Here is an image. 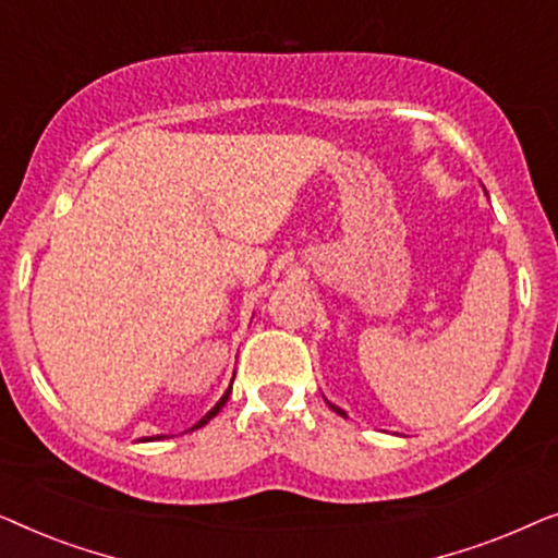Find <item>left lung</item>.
Wrapping results in <instances>:
<instances>
[{"label": "left lung", "instance_id": "left-lung-1", "mask_svg": "<svg viewBox=\"0 0 558 558\" xmlns=\"http://www.w3.org/2000/svg\"><path fill=\"white\" fill-rule=\"evenodd\" d=\"M327 403H330V401H327ZM330 409L335 411V414H340V416H348V414H345V411H342L340 407H335V403H330Z\"/></svg>", "mask_w": 558, "mask_h": 558}]
</instances>
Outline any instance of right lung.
Instances as JSON below:
<instances>
[{"label":"right lung","mask_w":558,"mask_h":558,"mask_svg":"<svg viewBox=\"0 0 558 558\" xmlns=\"http://www.w3.org/2000/svg\"><path fill=\"white\" fill-rule=\"evenodd\" d=\"M228 396H231V388H228V391H226V393H223V396H220V401H218V403H216V407H213V409H210V411H208V414H205V416H203V418H201V422H197V424H195V426H193V429H201V426H205V424H208V422H210V418H213V416H216V414H218V411H220V409H223V407H226V401H228ZM193 429H190V432H193ZM149 439H162V437H147V439H144V441H149Z\"/></svg>","instance_id":"obj_1"}]
</instances>
